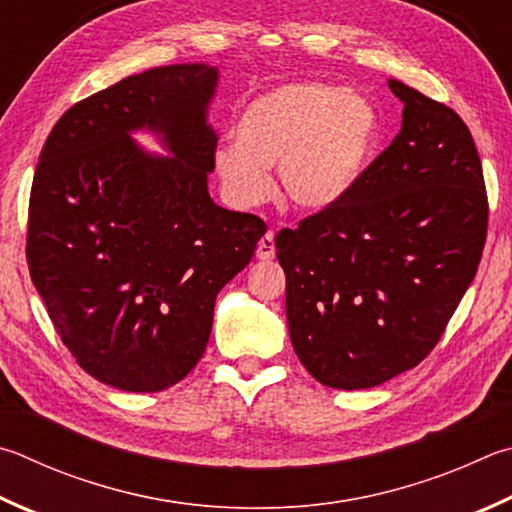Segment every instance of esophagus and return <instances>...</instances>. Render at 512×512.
Returning a JSON list of instances; mask_svg holds the SVG:
<instances>
[{"mask_svg":"<svg viewBox=\"0 0 512 512\" xmlns=\"http://www.w3.org/2000/svg\"><path fill=\"white\" fill-rule=\"evenodd\" d=\"M273 257H275V235L268 230L266 235L257 241V259L266 262V259H273Z\"/></svg>","mask_w":512,"mask_h":512,"instance_id":"1","label":"esophagus"}]
</instances>
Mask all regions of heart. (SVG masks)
<instances>
[{
  "mask_svg": "<svg viewBox=\"0 0 512 512\" xmlns=\"http://www.w3.org/2000/svg\"><path fill=\"white\" fill-rule=\"evenodd\" d=\"M237 141H221L212 167L226 199L255 208L273 192L268 167L280 170L284 197L320 215L338 208L365 179L380 145L374 102L324 82H288L244 107Z\"/></svg>",
  "mask_w": 512,
  "mask_h": 512,
  "instance_id": "heart-1",
  "label": "heart"
}]
</instances>
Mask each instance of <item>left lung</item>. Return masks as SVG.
I'll return each mask as SVG.
<instances>
[{
    "mask_svg": "<svg viewBox=\"0 0 512 512\" xmlns=\"http://www.w3.org/2000/svg\"><path fill=\"white\" fill-rule=\"evenodd\" d=\"M403 125L338 208L277 232L286 322L309 374L383 385L439 342L475 280L488 199L475 141L450 107L387 82Z\"/></svg>",
    "mask_w": 512,
    "mask_h": 512,
    "instance_id": "8db88e82",
    "label": "left lung"
}]
</instances>
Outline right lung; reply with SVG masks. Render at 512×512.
Instances as JSON below:
<instances>
[{
	"instance_id": "1",
	"label": "right lung",
	"mask_w": 512,
	"mask_h": 512,
	"mask_svg": "<svg viewBox=\"0 0 512 512\" xmlns=\"http://www.w3.org/2000/svg\"><path fill=\"white\" fill-rule=\"evenodd\" d=\"M217 87L206 62L136 73L73 105L37 163L31 280L78 365L123 392H161L190 374L219 291L266 232L210 199ZM138 131L166 154L143 151Z\"/></svg>"
}]
</instances>
